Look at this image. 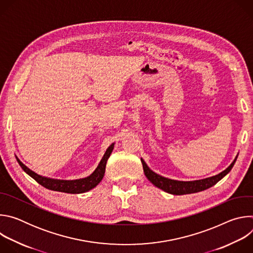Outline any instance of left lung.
Segmentation results:
<instances>
[{
  "label": "left lung",
  "instance_id": "left-lung-1",
  "mask_svg": "<svg viewBox=\"0 0 253 253\" xmlns=\"http://www.w3.org/2000/svg\"><path fill=\"white\" fill-rule=\"evenodd\" d=\"M237 158L234 159V161L230 164L228 168H226L224 171L219 173L218 175H215L206 179L202 180H196V181H177V180L168 179L165 177H162L158 175L157 173L153 172L147 165L144 162L143 159H141L144 174L148 178L149 181L154 184L156 187L164 190L165 192H168L173 195H183V194H191L196 193L199 191H203L205 189H208L217 183L219 180H221L233 167L235 161Z\"/></svg>",
  "mask_w": 253,
  "mask_h": 253
}]
</instances>
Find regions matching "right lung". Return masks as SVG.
<instances>
[{
  "label": "right lung",
  "instance_id": "add662e5",
  "mask_svg": "<svg viewBox=\"0 0 253 253\" xmlns=\"http://www.w3.org/2000/svg\"><path fill=\"white\" fill-rule=\"evenodd\" d=\"M113 146H114V144H112L111 146L108 147V149L106 150L98 167L90 176L83 178V179H78V180H70V181H67V180H56V179L42 177L38 174H36L32 170H30L18 158H17V161L20 164V166L22 167V169L28 175H30L33 179H35L36 181H37L39 184H41L42 186H44L45 188L54 190V191H59V192L78 194V193L87 192V191L93 189L94 187H96L100 183V181L104 177L107 160L110 157V154L113 150Z\"/></svg>",
  "mask_w": 253,
  "mask_h": 253
}]
</instances>
